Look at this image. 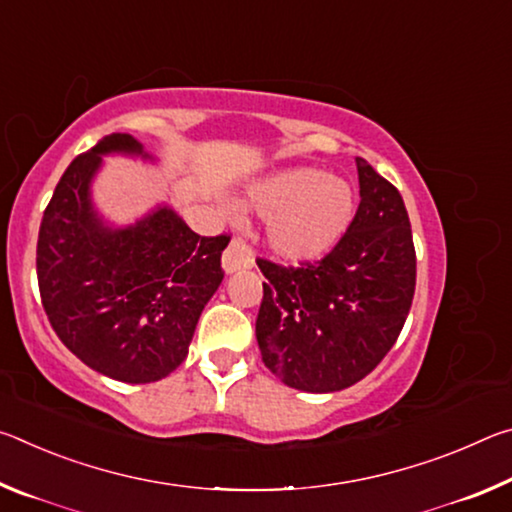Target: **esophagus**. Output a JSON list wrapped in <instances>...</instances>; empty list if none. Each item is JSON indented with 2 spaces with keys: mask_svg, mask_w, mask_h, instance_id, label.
Instances as JSON below:
<instances>
[{
  "mask_svg": "<svg viewBox=\"0 0 512 512\" xmlns=\"http://www.w3.org/2000/svg\"><path fill=\"white\" fill-rule=\"evenodd\" d=\"M221 266L228 275L237 271H246V268H253L255 266L253 250H250V246H246L241 239H232L228 248L223 250Z\"/></svg>",
  "mask_w": 512,
  "mask_h": 512,
  "instance_id": "34e87169",
  "label": "esophagus"
}]
</instances>
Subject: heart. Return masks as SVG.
I'll return each instance as SVG.
<instances>
[{
    "mask_svg": "<svg viewBox=\"0 0 512 512\" xmlns=\"http://www.w3.org/2000/svg\"><path fill=\"white\" fill-rule=\"evenodd\" d=\"M244 205L266 216L275 255L305 264L327 255L357 216V192L348 180L318 167H289L248 187Z\"/></svg>",
    "mask_w": 512,
    "mask_h": 512,
    "instance_id": "obj_1",
    "label": "heart"
}]
</instances>
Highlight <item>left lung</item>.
<instances>
[{"label": "left lung", "mask_w": 512, "mask_h": 512, "mask_svg": "<svg viewBox=\"0 0 512 512\" xmlns=\"http://www.w3.org/2000/svg\"><path fill=\"white\" fill-rule=\"evenodd\" d=\"M359 210L332 253L305 268L257 266L264 298L257 343L291 388L336 393L377 368L400 336L415 293V248L397 189L357 158Z\"/></svg>", "instance_id": "left-lung-1"}]
</instances>
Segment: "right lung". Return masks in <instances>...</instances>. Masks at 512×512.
<instances>
[{
  "instance_id": "obj_1",
  "label": "right lung",
  "mask_w": 512,
  "mask_h": 512,
  "mask_svg": "<svg viewBox=\"0 0 512 512\" xmlns=\"http://www.w3.org/2000/svg\"><path fill=\"white\" fill-rule=\"evenodd\" d=\"M108 155L158 162L133 135L112 133L69 164L40 223L42 307L85 366L151 384L187 359L230 237L196 235L167 203L128 225L103 219L92 183Z\"/></svg>"
}]
</instances>
